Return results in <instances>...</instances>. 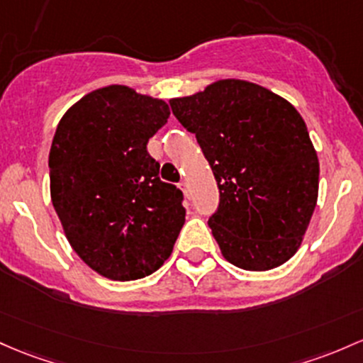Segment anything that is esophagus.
I'll return each instance as SVG.
<instances>
[{
	"mask_svg": "<svg viewBox=\"0 0 363 363\" xmlns=\"http://www.w3.org/2000/svg\"><path fill=\"white\" fill-rule=\"evenodd\" d=\"M181 189L184 191L186 196H189V186H188V182H181Z\"/></svg>",
	"mask_w": 363,
	"mask_h": 363,
	"instance_id": "obj_1",
	"label": "esophagus"
}]
</instances>
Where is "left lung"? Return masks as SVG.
Listing matches in <instances>:
<instances>
[{"label": "left lung", "mask_w": 363, "mask_h": 363, "mask_svg": "<svg viewBox=\"0 0 363 363\" xmlns=\"http://www.w3.org/2000/svg\"><path fill=\"white\" fill-rule=\"evenodd\" d=\"M196 136L220 201L208 218L227 262L270 270L300 248L318 194V158L305 121L284 98L240 79L170 99Z\"/></svg>", "instance_id": "1"}]
</instances>
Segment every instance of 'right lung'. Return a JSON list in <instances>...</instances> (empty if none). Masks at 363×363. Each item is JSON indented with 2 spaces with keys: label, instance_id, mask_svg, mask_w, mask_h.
<instances>
[{
  "label": "right lung",
  "instance_id": "obj_1",
  "mask_svg": "<svg viewBox=\"0 0 363 363\" xmlns=\"http://www.w3.org/2000/svg\"><path fill=\"white\" fill-rule=\"evenodd\" d=\"M163 99L106 86L72 105L50 150L55 212L74 252L113 281L153 274L184 225L182 191L146 150L167 123Z\"/></svg>",
  "mask_w": 363,
  "mask_h": 363
}]
</instances>
